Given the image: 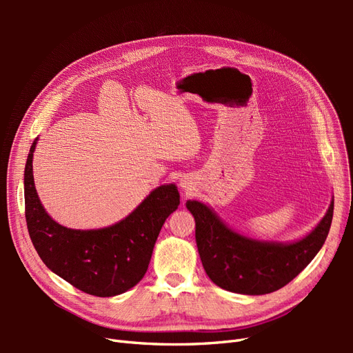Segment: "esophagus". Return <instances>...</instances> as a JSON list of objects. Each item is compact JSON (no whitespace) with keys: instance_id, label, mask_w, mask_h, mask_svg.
<instances>
[{"instance_id":"esophagus-1","label":"esophagus","mask_w":353,"mask_h":353,"mask_svg":"<svg viewBox=\"0 0 353 353\" xmlns=\"http://www.w3.org/2000/svg\"><path fill=\"white\" fill-rule=\"evenodd\" d=\"M181 187H183V188H188V187H190V183H188V181H187L185 178L181 179Z\"/></svg>"}]
</instances>
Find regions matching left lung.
<instances>
[{
  "instance_id": "8db88e82",
  "label": "left lung",
  "mask_w": 353,
  "mask_h": 353,
  "mask_svg": "<svg viewBox=\"0 0 353 353\" xmlns=\"http://www.w3.org/2000/svg\"><path fill=\"white\" fill-rule=\"evenodd\" d=\"M196 221V243L209 279L232 293L266 294L290 283L323 248L333 221L334 199L325 216L303 239L293 243L261 241L227 227L205 203L188 200Z\"/></svg>"
}]
</instances>
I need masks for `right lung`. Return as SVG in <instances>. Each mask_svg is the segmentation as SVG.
I'll return each instance as SVG.
<instances>
[{"mask_svg":"<svg viewBox=\"0 0 353 353\" xmlns=\"http://www.w3.org/2000/svg\"><path fill=\"white\" fill-rule=\"evenodd\" d=\"M30 145L25 166V215L34 248L48 268L83 293L99 297L122 294L141 281L166 218L178 209L175 184L160 185L114 225L72 230L60 225L41 205Z\"/></svg>","mask_w":353,"mask_h":353,"instance_id":"add662e5","label":"right lung"}]
</instances>
